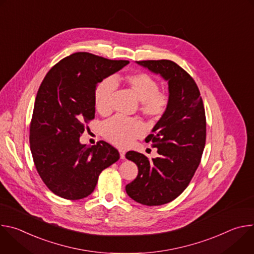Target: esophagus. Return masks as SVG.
<instances>
[{"mask_svg": "<svg viewBox=\"0 0 254 254\" xmlns=\"http://www.w3.org/2000/svg\"><path fill=\"white\" fill-rule=\"evenodd\" d=\"M119 152H120V156H121V159L125 160V159H126V151H124V150H119Z\"/></svg>", "mask_w": 254, "mask_h": 254, "instance_id": "esophagus-1", "label": "esophagus"}]
</instances>
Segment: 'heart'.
<instances>
[{
	"label": "heart",
	"mask_w": 254,
	"mask_h": 254,
	"mask_svg": "<svg viewBox=\"0 0 254 254\" xmlns=\"http://www.w3.org/2000/svg\"><path fill=\"white\" fill-rule=\"evenodd\" d=\"M127 85L140 101V113L150 120L157 121L165 114L169 97L166 93L160 92L158 81L151 75L137 72L128 74L125 78ZM118 88L115 77L102 79L94 90V103L100 115H108L113 108V95ZM102 135L118 147L126 148L143 132L142 126L136 120L115 117L103 123L101 127Z\"/></svg>",
	"instance_id": "1"
}]
</instances>
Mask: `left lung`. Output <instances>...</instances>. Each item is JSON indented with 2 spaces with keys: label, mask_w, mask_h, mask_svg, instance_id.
<instances>
[{
  "label": "left lung",
  "mask_w": 254,
  "mask_h": 254,
  "mask_svg": "<svg viewBox=\"0 0 254 254\" xmlns=\"http://www.w3.org/2000/svg\"><path fill=\"white\" fill-rule=\"evenodd\" d=\"M136 63L168 82L169 104L146 138L159 156L149 160L134 151L126 154L138 169L126 191L137 203L159 206L182 194L200 164L206 141L205 110L196 82L178 64L171 60Z\"/></svg>",
  "instance_id": "obj_1"
}]
</instances>
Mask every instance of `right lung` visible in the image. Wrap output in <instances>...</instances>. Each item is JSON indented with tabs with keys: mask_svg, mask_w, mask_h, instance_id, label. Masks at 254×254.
I'll use <instances>...</instances> for the list:
<instances>
[{
	"mask_svg": "<svg viewBox=\"0 0 254 254\" xmlns=\"http://www.w3.org/2000/svg\"><path fill=\"white\" fill-rule=\"evenodd\" d=\"M128 63L77 52L44 77L35 99L30 148L38 174L55 195L68 200L87 197L99 174L120 159L106 141L90 147L79 138L85 124L94 119L96 85Z\"/></svg>",
	"mask_w": 254,
	"mask_h": 254,
	"instance_id": "obj_1",
	"label": "right lung"
}]
</instances>
